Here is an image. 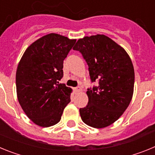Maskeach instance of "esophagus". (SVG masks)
Listing matches in <instances>:
<instances>
[{"label":"esophagus","mask_w":155,"mask_h":155,"mask_svg":"<svg viewBox=\"0 0 155 155\" xmlns=\"http://www.w3.org/2000/svg\"><path fill=\"white\" fill-rule=\"evenodd\" d=\"M74 90L76 91H81V87H80V86H78V87H74Z\"/></svg>","instance_id":"1"}]
</instances>
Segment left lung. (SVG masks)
I'll list each match as a JSON object with an SVG mask.
<instances>
[{"mask_svg":"<svg viewBox=\"0 0 155 155\" xmlns=\"http://www.w3.org/2000/svg\"><path fill=\"white\" fill-rule=\"evenodd\" d=\"M74 50L88 65L91 81L98 86L88 88V102L80 109L82 121L94 128H104L120 118L132 99L134 69L124 48L105 35L85 36L76 42Z\"/></svg>","mask_w":155,"mask_h":155,"instance_id":"8db88e82","label":"left lung"}]
</instances>
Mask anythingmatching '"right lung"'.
<instances>
[{
  "label": "right lung",
  "instance_id": "right-lung-1",
  "mask_svg": "<svg viewBox=\"0 0 155 155\" xmlns=\"http://www.w3.org/2000/svg\"><path fill=\"white\" fill-rule=\"evenodd\" d=\"M76 39L56 33L41 37L25 51L16 71V91L21 109L34 124L49 127L60 122L72 89L59 81L63 64Z\"/></svg>",
  "mask_w": 155,
  "mask_h": 155
}]
</instances>
